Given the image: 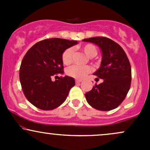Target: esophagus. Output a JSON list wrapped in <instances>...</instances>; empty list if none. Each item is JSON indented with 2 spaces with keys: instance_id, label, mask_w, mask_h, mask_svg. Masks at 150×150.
Here are the masks:
<instances>
[{
  "instance_id": "obj_1",
  "label": "esophagus",
  "mask_w": 150,
  "mask_h": 150,
  "mask_svg": "<svg viewBox=\"0 0 150 150\" xmlns=\"http://www.w3.org/2000/svg\"><path fill=\"white\" fill-rule=\"evenodd\" d=\"M81 82H82V80H75V82H76L77 84V83H80Z\"/></svg>"
}]
</instances>
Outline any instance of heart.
I'll use <instances>...</instances> for the list:
<instances>
[{
  "instance_id": "heart-1",
  "label": "heart",
  "mask_w": 150,
  "mask_h": 150,
  "mask_svg": "<svg viewBox=\"0 0 150 150\" xmlns=\"http://www.w3.org/2000/svg\"><path fill=\"white\" fill-rule=\"evenodd\" d=\"M80 49L85 53V54L89 58H93L97 55V49L96 46L92 44H87L81 46ZM73 48H68L63 51L62 54V61L63 64L68 65L73 62ZM92 68L89 65L85 66H79V65H73L68 68L66 70V73L68 76L74 77L76 79L84 78L87 74L92 72Z\"/></svg>"
}]
</instances>
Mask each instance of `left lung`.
<instances>
[{
    "label": "left lung",
    "instance_id": "8db88e82",
    "mask_svg": "<svg viewBox=\"0 0 150 150\" xmlns=\"http://www.w3.org/2000/svg\"><path fill=\"white\" fill-rule=\"evenodd\" d=\"M94 43L102 52L100 68L94 75L103 79L85 94L88 104L99 111H110L118 107L124 100L131 83V66L128 56L116 42L104 37L83 39ZM98 79V78H97Z\"/></svg>",
    "mask_w": 150,
    "mask_h": 150
}]
</instances>
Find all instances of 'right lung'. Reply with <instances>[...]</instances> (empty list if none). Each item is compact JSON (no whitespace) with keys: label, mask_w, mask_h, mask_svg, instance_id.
Segmentation results:
<instances>
[{"label":"right lung","mask_w":150,"mask_h":150,"mask_svg":"<svg viewBox=\"0 0 150 150\" xmlns=\"http://www.w3.org/2000/svg\"><path fill=\"white\" fill-rule=\"evenodd\" d=\"M77 41L51 38L40 41L27 51L20 68V80L25 97L32 104L49 111L64 102L75 85L71 77H61L53 82L51 77L63 74L62 54Z\"/></svg>","instance_id":"right-lung-1"}]
</instances>
